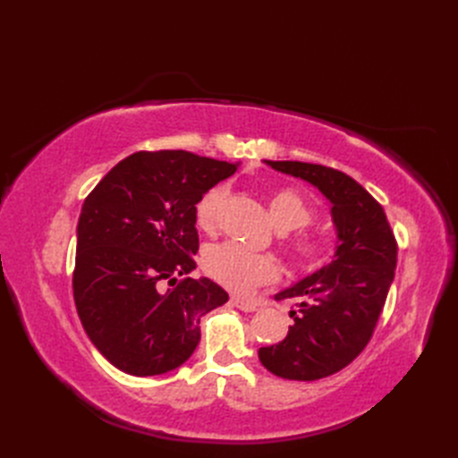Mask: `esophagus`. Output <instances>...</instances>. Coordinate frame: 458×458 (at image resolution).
Here are the masks:
<instances>
[{"label": "esophagus", "mask_w": 458, "mask_h": 458, "mask_svg": "<svg viewBox=\"0 0 458 458\" xmlns=\"http://www.w3.org/2000/svg\"><path fill=\"white\" fill-rule=\"evenodd\" d=\"M231 303H233L234 308H239L241 311H246V313H250V311H256V310H258V303H256V301L242 300V298H237V296L231 298Z\"/></svg>", "instance_id": "1"}]
</instances>
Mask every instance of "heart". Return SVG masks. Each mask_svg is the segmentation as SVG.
I'll use <instances>...</instances> for the list:
<instances>
[{"label": "heart", "mask_w": 458, "mask_h": 458, "mask_svg": "<svg viewBox=\"0 0 458 458\" xmlns=\"http://www.w3.org/2000/svg\"><path fill=\"white\" fill-rule=\"evenodd\" d=\"M225 199V187H214L197 204V224L204 229L212 227L217 212ZM269 216L279 233H293L311 224L313 212L296 191L276 189L267 200ZM296 259L308 267L323 266L327 259V248L313 239H296L293 242ZM204 271L233 293L246 294L261 284H271L279 276V266L269 256L248 252L234 242H221L206 248L202 258Z\"/></svg>", "instance_id": "1"}]
</instances>
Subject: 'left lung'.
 <instances>
[{
    "label": "left lung",
    "instance_id": "8db88e82",
    "mask_svg": "<svg viewBox=\"0 0 458 458\" xmlns=\"http://www.w3.org/2000/svg\"><path fill=\"white\" fill-rule=\"evenodd\" d=\"M263 162L313 185L330 202L335 254L275 294L296 300L294 325L283 342L258 352L275 377L318 380L350 365L369 344L394 283L397 244L382 206L350 175L308 162Z\"/></svg>",
    "mask_w": 458,
    "mask_h": 458
}]
</instances>
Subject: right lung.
Segmentation results:
<instances>
[{
	"label": "right lung",
	"mask_w": 458,
	"mask_h": 458,
	"mask_svg": "<svg viewBox=\"0 0 458 458\" xmlns=\"http://www.w3.org/2000/svg\"><path fill=\"white\" fill-rule=\"evenodd\" d=\"M237 168L187 150L133 152L81 206L76 310L95 348L122 372L155 377L182 367L200 342V317L229 300L208 276L189 273L197 204ZM164 280L174 288L164 291Z\"/></svg>",
	"instance_id": "right-lung-1"
}]
</instances>
